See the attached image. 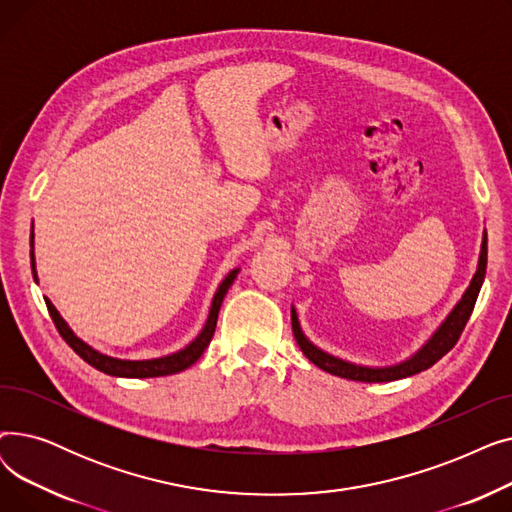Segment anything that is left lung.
<instances>
[{"label":"left lung","instance_id":"left-lung-1","mask_svg":"<svg viewBox=\"0 0 512 512\" xmlns=\"http://www.w3.org/2000/svg\"><path fill=\"white\" fill-rule=\"evenodd\" d=\"M486 265H488V234L483 230V238H481V251H479V261H477V272L473 274L471 284L467 286V290L463 292L461 301L452 307V311L446 315V319L438 326V330L429 336V340L419 348L415 355H411L409 359L394 363V365H384V367H369V365H359V363H351L346 359H340L336 355L326 353L324 348L315 346L303 332L301 321L297 315V309L294 305L290 307V319H292V334L297 338V344L301 346L303 355L317 365L319 369H324L332 375H338V378H346V380H355V382H394V380H402L409 378V375H415L419 371H425L432 367L434 363H438L450 348L456 344V340L461 338L467 321L473 313L477 294L481 290L483 278H486Z\"/></svg>","mask_w":512,"mask_h":512}]
</instances>
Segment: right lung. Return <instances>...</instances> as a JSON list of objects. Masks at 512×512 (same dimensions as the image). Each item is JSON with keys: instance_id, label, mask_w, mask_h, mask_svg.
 Returning a JSON list of instances; mask_svg holds the SVG:
<instances>
[{"instance_id": "obj_1", "label": "right lung", "mask_w": 512, "mask_h": 512, "mask_svg": "<svg viewBox=\"0 0 512 512\" xmlns=\"http://www.w3.org/2000/svg\"><path fill=\"white\" fill-rule=\"evenodd\" d=\"M31 247H33V236H31ZM31 265H33V276L37 280V270H35V253L31 251ZM240 267H236V270H232L224 280L222 284L218 286V290H215L213 294V301H211V307H209V315H207V321L203 330L199 332V336L188 342L184 348H180V351L172 353V355H166V357H157V359H143V361H130V359H118V357H110V355H103L99 353L97 348L89 346L85 340H80L72 328L66 324V319L60 315V311L53 307V303L49 299H45V305H47V311L53 319V324H56L60 336L68 342V346L72 348V351L87 361L91 367L107 373V375H114V378H159V375H172V373H178V371H184L191 367L201 355L205 348L209 346L211 338H213V332H215V324H218V313H220V307H222V301L226 297L228 288L232 286L234 278L238 276Z\"/></svg>"}]
</instances>
